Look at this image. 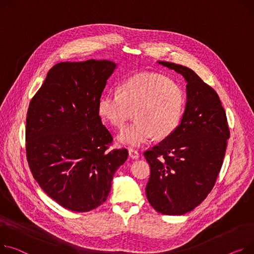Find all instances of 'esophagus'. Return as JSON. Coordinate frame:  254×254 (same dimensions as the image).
Here are the masks:
<instances>
[{
	"instance_id": "obj_1",
	"label": "esophagus",
	"mask_w": 254,
	"mask_h": 254,
	"mask_svg": "<svg viewBox=\"0 0 254 254\" xmlns=\"http://www.w3.org/2000/svg\"><path fill=\"white\" fill-rule=\"evenodd\" d=\"M128 155H129V157L132 158V159H137V158H139V156H140L139 152H138L136 149H133V148H129V149H128Z\"/></svg>"
}]
</instances>
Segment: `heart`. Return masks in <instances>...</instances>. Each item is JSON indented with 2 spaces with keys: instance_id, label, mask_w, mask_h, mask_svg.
Listing matches in <instances>:
<instances>
[{
  "instance_id": "heart-1",
  "label": "heart",
  "mask_w": 254,
  "mask_h": 254,
  "mask_svg": "<svg viewBox=\"0 0 254 254\" xmlns=\"http://www.w3.org/2000/svg\"><path fill=\"white\" fill-rule=\"evenodd\" d=\"M186 104L185 93L179 83L158 73L144 72L126 79L120 92L109 90L98 100L101 118L122 128L131 117L136 121L118 134V141L132 146L153 138H166L179 127Z\"/></svg>"
}]
</instances>
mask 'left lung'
Segmentation results:
<instances>
[{
	"label": "left lung",
	"mask_w": 254,
	"mask_h": 254,
	"mask_svg": "<svg viewBox=\"0 0 254 254\" xmlns=\"http://www.w3.org/2000/svg\"><path fill=\"white\" fill-rule=\"evenodd\" d=\"M158 63L185 77L187 104L176 130L144 152L150 165L146 195L156 211L182 215L198 206L214 187L230 129L221 100L210 86L188 67Z\"/></svg>",
	"instance_id": "1"
}]
</instances>
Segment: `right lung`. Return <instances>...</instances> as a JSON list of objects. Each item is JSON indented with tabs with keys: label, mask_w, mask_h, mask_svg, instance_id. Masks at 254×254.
Returning <instances> with one entry per match:
<instances>
[{
	"label": "right lung",
	"mask_w": 254,
	"mask_h": 254,
	"mask_svg": "<svg viewBox=\"0 0 254 254\" xmlns=\"http://www.w3.org/2000/svg\"><path fill=\"white\" fill-rule=\"evenodd\" d=\"M116 64L60 62L32 97L26 117V158L44 192L62 207L87 212L106 201L113 176L127 158L109 150L112 134L98 100Z\"/></svg>",
	"instance_id": "obj_1"
}]
</instances>
